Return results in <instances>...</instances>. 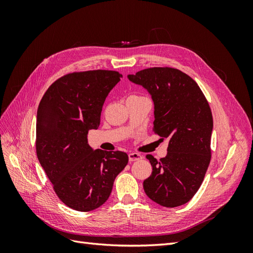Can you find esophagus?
Segmentation results:
<instances>
[{
  "instance_id": "esophagus-1",
  "label": "esophagus",
  "mask_w": 253,
  "mask_h": 253,
  "mask_svg": "<svg viewBox=\"0 0 253 253\" xmlns=\"http://www.w3.org/2000/svg\"><path fill=\"white\" fill-rule=\"evenodd\" d=\"M142 156L140 154H138V153H128V160L129 162H135V160H139L141 159Z\"/></svg>"
}]
</instances>
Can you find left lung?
Segmentation results:
<instances>
[{
    "label": "left lung",
    "mask_w": 253,
    "mask_h": 253,
    "mask_svg": "<svg viewBox=\"0 0 253 253\" xmlns=\"http://www.w3.org/2000/svg\"><path fill=\"white\" fill-rule=\"evenodd\" d=\"M142 86L154 103L153 127L169 140L168 154L147 159L152 174L143 181L145 194L167 208L188 203L200 189L211 159L213 119L197 83L171 67H152L127 75Z\"/></svg>",
    "instance_id": "1"
}]
</instances>
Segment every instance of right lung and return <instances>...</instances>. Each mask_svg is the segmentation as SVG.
Wrapping results in <instances>:
<instances>
[{
  "label": "right lung",
  "instance_id": "right-lung-1",
  "mask_svg": "<svg viewBox=\"0 0 253 253\" xmlns=\"http://www.w3.org/2000/svg\"><path fill=\"white\" fill-rule=\"evenodd\" d=\"M121 78L102 70L68 74L51 84L38 108V159L58 197L74 210L103 205L127 165L126 153L94 150L87 143L88 131L100 125L105 99Z\"/></svg>",
  "mask_w": 253,
  "mask_h": 253
}]
</instances>
